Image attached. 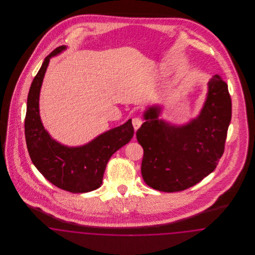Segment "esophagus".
Instances as JSON below:
<instances>
[{
  "instance_id": "obj_1",
  "label": "esophagus",
  "mask_w": 255,
  "mask_h": 255,
  "mask_svg": "<svg viewBox=\"0 0 255 255\" xmlns=\"http://www.w3.org/2000/svg\"><path fill=\"white\" fill-rule=\"evenodd\" d=\"M133 122L134 131H136V130L141 126V124H142V121H141L139 118H134V119H133V122Z\"/></svg>"
}]
</instances>
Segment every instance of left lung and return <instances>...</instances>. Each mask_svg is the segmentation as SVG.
I'll use <instances>...</instances> for the list:
<instances>
[{
	"label": "left lung",
	"instance_id": "obj_1",
	"mask_svg": "<svg viewBox=\"0 0 255 255\" xmlns=\"http://www.w3.org/2000/svg\"><path fill=\"white\" fill-rule=\"evenodd\" d=\"M162 110L160 104L146 108L136 139L143 148L146 184L170 193L193 186L216 168L231 120L228 85L219 75L212 76L200 113L182 124L158 119Z\"/></svg>",
	"mask_w": 255,
	"mask_h": 255
}]
</instances>
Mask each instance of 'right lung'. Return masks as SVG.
<instances>
[{"instance_id": "obj_1", "label": "right lung", "mask_w": 255, "mask_h": 255, "mask_svg": "<svg viewBox=\"0 0 255 255\" xmlns=\"http://www.w3.org/2000/svg\"><path fill=\"white\" fill-rule=\"evenodd\" d=\"M67 49L61 46L48 55L31 83L24 121L25 141L32 163L49 182L72 193H85L101 186L108 160L132 139L133 128L132 120H128L79 146L62 144L50 135L40 117V92L49 61Z\"/></svg>"}]
</instances>
